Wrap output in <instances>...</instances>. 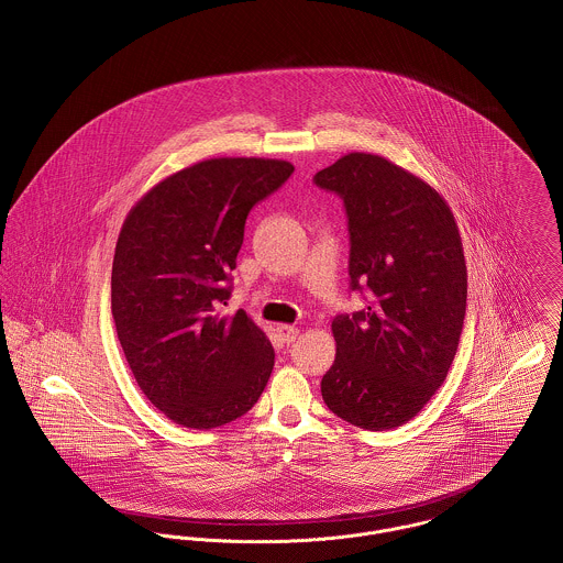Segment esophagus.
Instances as JSON below:
<instances>
[{"mask_svg":"<svg viewBox=\"0 0 563 563\" xmlns=\"http://www.w3.org/2000/svg\"><path fill=\"white\" fill-rule=\"evenodd\" d=\"M276 333L280 335V340H283L285 344H291V342H296L299 330L296 325H285V323H280V325H276Z\"/></svg>","mask_w":563,"mask_h":563,"instance_id":"1","label":"esophagus"}]
</instances>
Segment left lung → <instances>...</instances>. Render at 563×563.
Segmentation results:
<instances>
[{
	"instance_id": "1",
	"label": "left lung",
	"mask_w": 563,
	"mask_h": 563,
	"mask_svg": "<svg viewBox=\"0 0 563 563\" xmlns=\"http://www.w3.org/2000/svg\"><path fill=\"white\" fill-rule=\"evenodd\" d=\"M314 183L344 199L351 289L372 301L331 331L335 360L321 380L333 415L369 431L415 419L455 360L467 298L462 235L430 183L372 153H349Z\"/></svg>"
}]
</instances>
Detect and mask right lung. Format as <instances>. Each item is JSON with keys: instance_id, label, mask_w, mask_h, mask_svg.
I'll use <instances>...</instances> for the list:
<instances>
[{"instance_id": "right-lung-1", "label": "right lung", "mask_w": 563, "mask_h": 563, "mask_svg": "<svg viewBox=\"0 0 563 563\" xmlns=\"http://www.w3.org/2000/svg\"><path fill=\"white\" fill-rule=\"evenodd\" d=\"M294 172L283 159L212 157L135 201L112 262L114 328L142 394L169 421L212 430L246 415L274 367L265 331L221 314L251 208Z\"/></svg>"}]
</instances>
